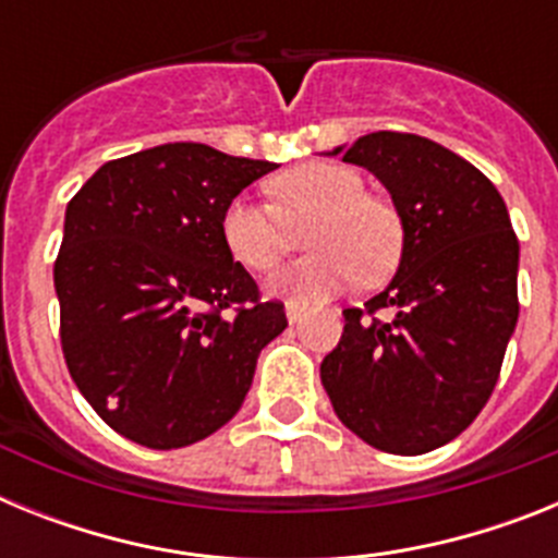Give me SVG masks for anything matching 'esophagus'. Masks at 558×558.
<instances>
[{
	"instance_id": "1",
	"label": "esophagus",
	"mask_w": 558,
	"mask_h": 558,
	"mask_svg": "<svg viewBox=\"0 0 558 558\" xmlns=\"http://www.w3.org/2000/svg\"><path fill=\"white\" fill-rule=\"evenodd\" d=\"M284 313H288V322L290 324H299V322H302L304 307L299 302H288V304H284Z\"/></svg>"
}]
</instances>
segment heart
<instances>
[{
    "label": "heart",
    "instance_id": "1",
    "mask_svg": "<svg viewBox=\"0 0 558 558\" xmlns=\"http://www.w3.org/2000/svg\"><path fill=\"white\" fill-rule=\"evenodd\" d=\"M276 206L234 198L220 215V234L243 268L268 274L290 248V227L313 218L304 245L315 251L274 279V290L315 302L363 274L374 282L397 265L402 223L386 201L366 192L363 175L343 165L310 161L270 181Z\"/></svg>",
    "mask_w": 558,
    "mask_h": 558
}]
</instances>
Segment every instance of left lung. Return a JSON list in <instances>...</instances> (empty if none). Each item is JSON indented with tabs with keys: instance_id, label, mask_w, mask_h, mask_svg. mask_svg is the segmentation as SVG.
Returning a JSON list of instances; mask_svg holds the SVG:
<instances>
[{
	"instance_id": "8db88e82",
	"label": "left lung",
	"mask_w": 558,
	"mask_h": 558,
	"mask_svg": "<svg viewBox=\"0 0 558 558\" xmlns=\"http://www.w3.org/2000/svg\"><path fill=\"white\" fill-rule=\"evenodd\" d=\"M343 161L386 184L405 236L391 284L343 310L322 383L354 436L422 456L461 436L495 391L520 315V243L495 184L438 142L366 133Z\"/></svg>"
}]
</instances>
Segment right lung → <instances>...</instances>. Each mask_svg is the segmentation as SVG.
<instances>
[{"mask_svg": "<svg viewBox=\"0 0 558 558\" xmlns=\"http://www.w3.org/2000/svg\"><path fill=\"white\" fill-rule=\"evenodd\" d=\"M270 170L170 142L106 161L69 201L56 259L63 357L97 416L136 445L175 450L220 430L288 327L220 234L226 204Z\"/></svg>", "mask_w": 558, "mask_h": 558, "instance_id": "add662e5", "label": "right lung"}]
</instances>
